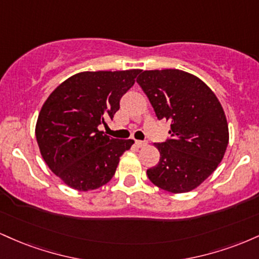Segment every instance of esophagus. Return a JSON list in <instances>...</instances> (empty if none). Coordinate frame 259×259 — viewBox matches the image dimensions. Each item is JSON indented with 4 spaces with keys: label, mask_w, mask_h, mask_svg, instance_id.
<instances>
[{
    "label": "esophagus",
    "mask_w": 259,
    "mask_h": 259,
    "mask_svg": "<svg viewBox=\"0 0 259 259\" xmlns=\"http://www.w3.org/2000/svg\"><path fill=\"white\" fill-rule=\"evenodd\" d=\"M135 145L136 146H138L139 148H142V147H145V146H147V144L145 141H135Z\"/></svg>",
    "instance_id": "esophagus-1"
}]
</instances>
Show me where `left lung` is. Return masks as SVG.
Returning <instances> with one entry per match:
<instances>
[{
	"label": "left lung",
	"instance_id": "obj_1",
	"mask_svg": "<svg viewBox=\"0 0 259 259\" xmlns=\"http://www.w3.org/2000/svg\"><path fill=\"white\" fill-rule=\"evenodd\" d=\"M136 81L157 118L171 121V139L154 144L160 157L147 169L148 179L171 194L192 191L227 151L229 127L221 102L200 78L184 70H144Z\"/></svg>",
	"mask_w": 259,
	"mask_h": 259
}]
</instances>
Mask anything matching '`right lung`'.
<instances>
[{
	"mask_svg": "<svg viewBox=\"0 0 259 259\" xmlns=\"http://www.w3.org/2000/svg\"><path fill=\"white\" fill-rule=\"evenodd\" d=\"M140 69L81 72L51 92L38 113L35 135L49 168L65 185L90 191L106 185L120 156L134 140H117L100 132L112 119L119 101Z\"/></svg>",
	"mask_w": 259,
	"mask_h": 259,
	"instance_id": "right-lung-1",
	"label": "right lung"
}]
</instances>
